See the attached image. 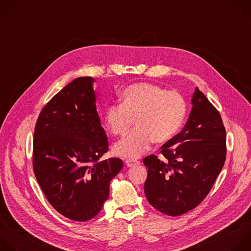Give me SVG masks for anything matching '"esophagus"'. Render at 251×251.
Instances as JSON below:
<instances>
[{
  "mask_svg": "<svg viewBox=\"0 0 251 251\" xmlns=\"http://www.w3.org/2000/svg\"><path fill=\"white\" fill-rule=\"evenodd\" d=\"M125 165L127 167H135V166H138L139 165V162H135V161H132V160H126L125 161Z\"/></svg>",
  "mask_w": 251,
  "mask_h": 251,
  "instance_id": "esophagus-1",
  "label": "esophagus"
}]
</instances>
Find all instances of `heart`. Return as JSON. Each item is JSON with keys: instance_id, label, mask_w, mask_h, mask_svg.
Wrapping results in <instances>:
<instances>
[{"instance_id": "obj_1", "label": "heart", "mask_w": 251, "mask_h": 251, "mask_svg": "<svg viewBox=\"0 0 251 251\" xmlns=\"http://www.w3.org/2000/svg\"><path fill=\"white\" fill-rule=\"evenodd\" d=\"M104 112L105 125L113 135H125L136 128L113 148L115 155L134 160L146 152L153 142L165 144L180 131L187 114V102L182 93L166 90L153 83H136L120 95Z\"/></svg>"}]
</instances>
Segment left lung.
Instances as JSON below:
<instances>
[{"instance_id": "obj_1", "label": "left lung", "mask_w": 251, "mask_h": 251, "mask_svg": "<svg viewBox=\"0 0 251 251\" xmlns=\"http://www.w3.org/2000/svg\"><path fill=\"white\" fill-rule=\"evenodd\" d=\"M193 108L184 129L144 158L148 176L144 185L150 204L171 217L197 207L208 195L226 157V134L222 116L197 87Z\"/></svg>"}]
</instances>
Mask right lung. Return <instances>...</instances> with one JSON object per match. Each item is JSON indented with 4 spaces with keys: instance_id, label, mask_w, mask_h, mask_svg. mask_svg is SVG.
I'll use <instances>...</instances> for the list:
<instances>
[{
    "instance_id": "right-lung-1",
    "label": "right lung",
    "mask_w": 251,
    "mask_h": 251,
    "mask_svg": "<svg viewBox=\"0 0 251 251\" xmlns=\"http://www.w3.org/2000/svg\"><path fill=\"white\" fill-rule=\"evenodd\" d=\"M94 79L78 77L42 109L33 133V173L49 202L63 217L86 222L108 199L119 158L100 161L108 138L96 110Z\"/></svg>"
}]
</instances>
